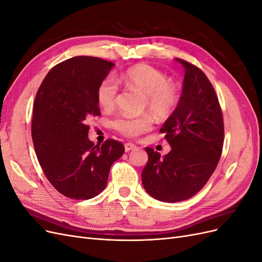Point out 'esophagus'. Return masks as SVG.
Here are the masks:
<instances>
[{
	"mask_svg": "<svg viewBox=\"0 0 262 262\" xmlns=\"http://www.w3.org/2000/svg\"><path fill=\"white\" fill-rule=\"evenodd\" d=\"M137 146L134 145L133 143H130V142H128V143H125L124 144V150L125 152H129V150H131V149H133V148H136Z\"/></svg>",
	"mask_w": 262,
	"mask_h": 262,
	"instance_id": "34e87169",
	"label": "esophagus"
}]
</instances>
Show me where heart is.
<instances>
[{
	"label": "heart",
	"mask_w": 262,
	"mask_h": 262,
	"mask_svg": "<svg viewBox=\"0 0 262 262\" xmlns=\"http://www.w3.org/2000/svg\"><path fill=\"white\" fill-rule=\"evenodd\" d=\"M120 81L126 89L140 93L145 98L144 107L156 119L168 118L176 109L179 93L176 85L160 70L147 64H137L120 76ZM118 85L113 77H106L98 85L97 101L101 108L113 109L116 104ZM115 129L126 137H137L152 128L148 117L129 118L119 117L114 121Z\"/></svg>",
	"instance_id": "obj_1"
}]
</instances>
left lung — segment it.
<instances>
[{"label":"left lung","mask_w":262,"mask_h":262,"mask_svg":"<svg viewBox=\"0 0 262 262\" xmlns=\"http://www.w3.org/2000/svg\"><path fill=\"white\" fill-rule=\"evenodd\" d=\"M185 70L176 109L161 128L171 149L161 156L145 147L148 161L142 171L145 191L162 202L193 196L215 170L224 142V123L219 99L202 71L175 59Z\"/></svg>","instance_id":"1"}]
</instances>
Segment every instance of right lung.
<instances>
[{"label": "right lung", "mask_w": 262, "mask_h": 262, "mask_svg": "<svg viewBox=\"0 0 262 262\" xmlns=\"http://www.w3.org/2000/svg\"><path fill=\"white\" fill-rule=\"evenodd\" d=\"M114 63L78 55L46 75L36 95L31 137L50 184L71 199L87 200L107 186L112 165L124 153L116 140L94 145L86 119L99 116L97 89Z\"/></svg>", "instance_id": "obj_1"}]
</instances>
